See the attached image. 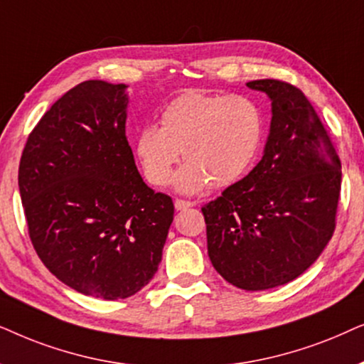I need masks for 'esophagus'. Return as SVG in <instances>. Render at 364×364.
Masks as SVG:
<instances>
[{
	"label": "esophagus",
	"instance_id": "esophagus-1",
	"mask_svg": "<svg viewBox=\"0 0 364 364\" xmlns=\"http://www.w3.org/2000/svg\"><path fill=\"white\" fill-rule=\"evenodd\" d=\"M195 206V203L193 201H186V200H174V208H176L178 211H183V210H188V208Z\"/></svg>",
	"mask_w": 364,
	"mask_h": 364
}]
</instances>
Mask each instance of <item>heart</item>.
<instances>
[{"instance_id":"1","label":"heart","mask_w":364,"mask_h":364,"mask_svg":"<svg viewBox=\"0 0 364 364\" xmlns=\"http://www.w3.org/2000/svg\"><path fill=\"white\" fill-rule=\"evenodd\" d=\"M263 116L253 100L201 91L174 98L134 139V154L154 186L168 185L179 153L188 161L174 176L181 193L230 186L253 164L263 139Z\"/></svg>"}]
</instances>
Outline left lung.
<instances>
[{"mask_svg":"<svg viewBox=\"0 0 364 364\" xmlns=\"http://www.w3.org/2000/svg\"><path fill=\"white\" fill-rule=\"evenodd\" d=\"M271 100L261 161L201 208L208 255L232 287L261 291L303 274L336 226L341 161L316 109L279 80L246 83Z\"/></svg>","mask_w":364,"mask_h":364,"instance_id":"left-lung-1","label":"left lung"}]
</instances>
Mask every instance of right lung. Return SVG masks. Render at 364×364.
<instances>
[{"mask_svg": "<svg viewBox=\"0 0 364 364\" xmlns=\"http://www.w3.org/2000/svg\"><path fill=\"white\" fill-rule=\"evenodd\" d=\"M126 85L83 81L28 136L18 185L31 243L86 296H133L161 263L173 200L154 193L126 139Z\"/></svg>", "mask_w": 364, "mask_h": 364, "instance_id": "obj_1", "label": "right lung"}]
</instances>
